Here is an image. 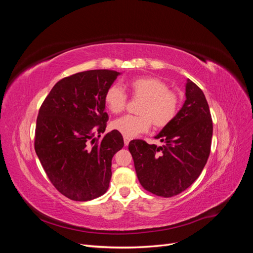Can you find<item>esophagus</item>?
I'll use <instances>...</instances> for the list:
<instances>
[{
  "mask_svg": "<svg viewBox=\"0 0 253 253\" xmlns=\"http://www.w3.org/2000/svg\"><path fill=\"white\" fill-rule=\"evenodd\" d=\"M129 140H131V139H129L128 137H126V136L124 137V141H125V144H126V145H128V143H129Z\"/></svg>",
  "mask_w": 253,
  "mask_h": 253,
  "instance_id": "34e87169",
  "label": "esophagus"
}]
</instances>
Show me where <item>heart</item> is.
Instances as JSON below:
<instances>
[{
	"label": "heart",
	"instance_id": "1",
	"mask_svg": "<svg viewBox=\"0 0 253 253\" xmlns=\"http://www.w3.org/2000/svg\"><path fill=\"white\" fill-rule=\"evenodd\" d=\"M133 99L142 100L139 116L121 117L113 122V128L126 137H134L147 132L153 124L156 128L169 126L179 110V97L169 85L156 77H138L128 81ZM104 102L113 114H120L126 108L127 95L118 84H113L105 91Z\"/></svg>",
	"mask_w": 253,
	"mask_h": 253
}]
</instances>
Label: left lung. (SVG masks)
<instances>
[{"label": "left lung", "instance_id": "obj_1", "mask_svg": "<svg viewBox=\"0 0 253 253\" xmlns=\"http://www.w3.org/2000/svg\"><path fill=\"white\" fill-rule=\"evenodd\" d=\"M213 125L203 90L188 79L186 101L169 126L155 138L163 147L144 140L129 141L140 185L157 196L172 197L188 189L201 175L210 155Z\"/></svg>", "mask_w": 253, "mask_h": 253}]
</instances>
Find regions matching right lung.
I'll return each mask as SVG.
<instances>
[{
  "label": "right lung",
  "instance_id": "obj_1",
  "mask_svg": "<svg viewBox=\"0 0 253 253\" xmlns=\"http://www.w3.org/2000/svg\"><path fill=\"white\" fill-rule=\"evenodd\" d=\"M119 73L93 70L59 80L39 110L35 150L48 179L76 202L103 195L112 177V158L124 148L122 135L105 134L104 95Z\"/></svg>",
  "mask_w": 253,
  "mask_h": 253
}]
</instances>
